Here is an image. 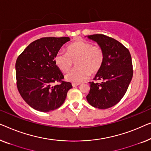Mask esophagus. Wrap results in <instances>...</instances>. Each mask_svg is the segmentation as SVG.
<instances>
[{"label": "esophagus", "mask_w": 151, "mask_h": 151, "mask_svg": "<svg viewBox=\"0 0 151 151\" xmlns=\"http://www.w3.org/2000/svg\"><path fill=\"white\" fill-rule=\"evenodd\" d=\"M79 85H80L79 83H72V86H73V87L78 86H79Z\"/></svg>", "instance_id": "esophagus-1"}]
</instances>
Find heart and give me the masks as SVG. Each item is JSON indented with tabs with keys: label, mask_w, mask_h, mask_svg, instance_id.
<instances>
[{
	"label": "heart",
	"mask_w": 151,
	"mask_h": 151,
	"mask_svg": "<svg viewBox=\"0 0 151 151\" xmlns=\"http://www.w3.org/2000/svg\"><path fill=\"white\" fill-rule=\"evenodd\" d=\"M66 52L59 51L55 57V63L61 71L65 73L73 66L75 68L65 75V78L73 83L83 81L92 75L98 73L103 66L104 52L99 46L85 40H78L68 46Z\"/></svg>",
	"instance_id": "obj_1"
}]
</instances>
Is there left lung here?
<instances>
[{
    "instance_id": "1",
    "label": "left lung",
    "mask_w": 151,
    "mask_h": 151,
    "mask_svg": "<svg viewBox=\"0 0 151 151\" xmlns=\"http://www.w3.org/2000/svg\"><path fill=\"white\" fill-rule=\"evenodd\" d=\"M104 52L103 66L94 80L90 82L87 101L93 107L108 109L116 105L126 93L133 77V64L129 50L120 42L103 34L88 35Z\"/></svg>"
}]
</instances>
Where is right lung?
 <instances>
[{
    "label": "right lung",
    "mask_w": 151,
    "mask_h": 151,
    "mask_svg": "<svg viewBox=\"0 0 151 151\" xmlns=\"http://www.w3.org/2000/svg\"><path fill=\"white\" fill-rule=\"evenodd\" d=\"M68 37H42L29 44L16 62L17 88L28 105L39 111L59 108L73 88L62 81L63 75L55 63V57ZM55 82L59 85L53 86Z\"/></svg>",
    "instance_id": "obj_1"
}]
</instances>
